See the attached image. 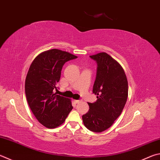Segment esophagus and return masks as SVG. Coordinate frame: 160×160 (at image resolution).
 I'll list each match as a JSON object with an SVG mask.
<instances>
[{
	"label": "esophagus",
	"instance_id": "obj_1",
	"mask_svg": "<svg viewBox=\"0 0 160 160\" xmlns=\"http://www.w3.org/2000/svg\"><path fill=\"white\" fill-rule=\"evenodd\" d=\"M73 101H74V102H75V103H78L80 102V100H73Z\"/></svg>",
	"mask_w": 160,
	"mask_h": 160
}]
</instances>
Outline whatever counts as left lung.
<instances>
[{
  "mask_svg": "<svg viewBox=\"0 0 160 160\" xmlns=\"http://www.w3.org/2000/svg\"><path fill=\"white\" fill-rule=\"evenodd\" d=\"M97 63V77L93 93L94 103H88L89 111L82 115L87 128L101 132L112 125L122 112L128 97V82L123 68L106 52L89 56Z\"/></svg>",
  "mask_w": 160,
  "mask_h": 160,
  "instance_id": "8db88e82",
  "label": "left lung"
}]
</instances>
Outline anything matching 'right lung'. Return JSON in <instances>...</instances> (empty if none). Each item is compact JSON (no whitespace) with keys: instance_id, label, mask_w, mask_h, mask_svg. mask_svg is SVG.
Instances as JSON below:
<instances>
[{"instance_id":"1","label":"right lung","mask_w":160,"mask_h":160,"mask_svg":"<svg viewBox=\"0 0 160 160\" xmlns=\"http://www.w3.org/2000/svg\"><path fill=\"white\" fill-rule=\"evenodd\" d=\"M78 57L58 49L42 52L31 63L25 80L28 106L38 121L48 129L62 124L72 109L71 99L54 90L64 63Z\"/></svg>"}]
</instances>
